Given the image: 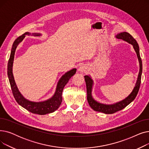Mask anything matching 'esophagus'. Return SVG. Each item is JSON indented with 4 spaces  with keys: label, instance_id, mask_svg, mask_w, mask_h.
I'll return each instance as SVG.
<instances>
[{
    "label": "esophagus",
    "instance_id": "34e87169",
    "mask_svg": "<svg viewBox=\"0 0 149 149\" xmlns=\"http://www.w3.org/2000/svg\"><path fill=\"white\" fill-rule=\"evenodd\" d=\"M86 70H87V66L84 65H80V66L79 68V70L80 72H85Z\"/></svg>",
    "mask_w": 149,
    "mask_h": 149
}]
</instances>
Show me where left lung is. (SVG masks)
I'll return each instance as SVG.
<instances>
[{
  "mask_svg": "<svg viewBox=\"0 0 149 149\" xmlns=\"http://www.w3.org/2000/svg\"><path fill=\"white\" fill-rule=\"evenodd\" d=\"M116 38L118 39H122V40L126 41L129 42V43L132 44L134 46V48L136 52L137 56L139 60V72L138 74V80L136 81V83L135 84V86L132 92L124 100L120 101L117 103H115L114 104L111 105H106L100 103H98L97 101H95L92 97L91 92H92V84L93 81L91 79V78L88 75L84 76V80L86 81V90H87V100L88 101V103L91 107L93 109V110L97 111L103 112L106 114H112L116 112L120 111L122 110L123 109L126 107L127 105H129L131 102L135 100L136 98L138 92L139 91L140 84H141V74H142V70H143V66H142V60L141 58L140 55H139V46L136 41L135 39L129 33L127 32H123L121 33L118 34L116 35Z\"/></svg>",
  "mask_w": 149,
  "mask_h": 149,
  "instance_id": "8db88e82",
  "label": "left lung"
}]
</instances>
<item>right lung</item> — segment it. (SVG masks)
<instances>
[{"label":"right lung","instance_id":"1","mask_svg":"<svg viewBox=\"0 0 149 149\" xmlns=\"http://www.w3.org/2000/svg\"><path fill=\"white\" fill-rule=\"evenodd\" d=\"M25 35L30 36L31 34L26 32L17 37L14 42L11 51L10 57L8 60V76L13 96L19 104L26 109V110L31 113L38 115H45L47 113H52L55 111H56L60 106L62 102L61 95L63 90L64 87L69 81V79L75 74L77 69H73L70 70V71L66 72L65 75L61 77L57 84L56 93H55V94L51 98L45 101H43V102L38 103L32 102V101H30L25 98L19 91L17 86L15 84L12 69L15 49H16V48L19 43L21 42L23 39L24 38ZM32 35L36 36H40V34L37 33H33Z\"/></svg>","mask_w":149,"mask_h":149}]
</instances>
